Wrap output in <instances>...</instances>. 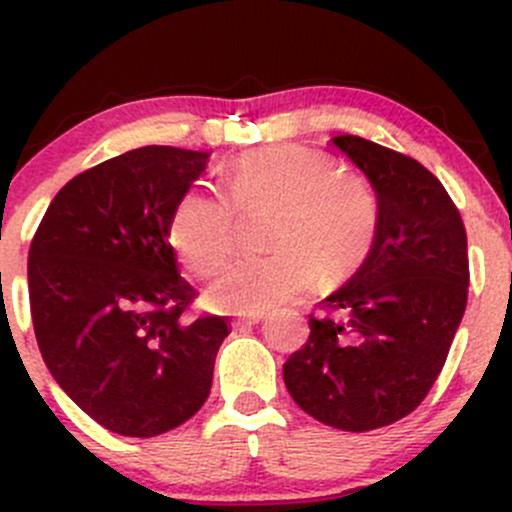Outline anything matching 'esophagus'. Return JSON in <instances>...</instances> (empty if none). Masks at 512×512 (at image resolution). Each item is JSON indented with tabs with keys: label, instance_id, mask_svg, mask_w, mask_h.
Listing matches in <instances>:
<instances>
[{
	"label": "esophagus",
	"instance_id": "34e87169",
	"mask_svg": "<svg viewBox=\"0 0 512 512\" xmlns=\"http://www.w3.org/2000/svg\"><path fill=\"white\" fill-rule=\"evenodd\" d=\"M265 319V314H250V317H237L232 319V327H252V324H260Z\"/></svg>",
	"mask_w": 512,
	"mask_h": 512
}]
</instances>
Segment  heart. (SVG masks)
I'll list each match as a JSON object with an SVG mask.
<instances>
[{
	"instance_id": "heart-1",
	"label": "heart",
	"mask_w": 512,
	"mask_h": 512,
	"mask_svg": "<svg viewBox=\"0 0 512 512\" xmlns=\"http://www.w3.org/2000/svg\"><path fill=\"white\" fill-rule=\"evenodd\" d=\"M270 255L245 257L220 272L208 289L210 307L262 314L334 280L371 250L379 200L366 180L342 173L332 156L299 143L247 151L227 165L225 195L190 188L175 203L168 240L193 275L210 277L235 252L237 213H270Z\"/></svg>"
}]
</instances>
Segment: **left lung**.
<instances>
[{"label": "left lung", "mask_w": 512, "mask_h": 512, "mask_svg": "<svg viewBox=\"0 0 512 512\" xmlns=\"http://www.w3.org/2000/svg\"><path fill=\"white\" fill-rule=\"evenodd\" d=\"M332 143L374 185L379 230L359 272L309 314L282 374L299 409L361 433L409 416L436 384L466 312L468 237L418 160L359 136Z\"/></svg>", "instance_id": "8db88e82"}]
</instances>
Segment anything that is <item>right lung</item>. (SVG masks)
<instances>
[{"label": "right lung", "instance_id": "right-lung-1", "mask_svg": "<svg viewBox=\"0 0 512 512\" xmlns=\"http://www.w3.org/2000/svg\"><path fill=\"white\" fill-rule=\"evenodd\" d=\"M208 153L146 146L56 193L29 247L36 344L56 384L103 428L151 438L198 414L227 317L188 319L168 220Z\"/></svg>", "mask_w": 512, "mask_h": 512}]
</instances>
